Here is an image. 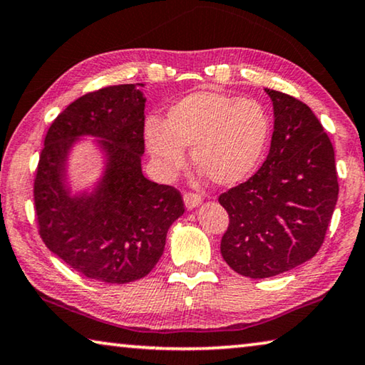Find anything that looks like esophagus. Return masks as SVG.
<instances>
[{"instance_id": "esophagus-1", "label": "esophagus", "mask_w": 365, "mask_h": 365, "mask_svg": "<svg viewBox=\"0 0 365 365\" xmlns=\"http://www.w3.org/2000/svg\"><path fill=\"white\" fill-rule=\"evenodd\" d=\"M183 200H185V206H187L188 210H192V207H196L198 205H201V196L196 193H192V192L185 193Z\"/></svg>"}]
</instances>
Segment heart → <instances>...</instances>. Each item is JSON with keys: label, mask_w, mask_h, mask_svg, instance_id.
Instances as JSON below:
<instances>
[{"label": "heart", "mask_w": 365, "mask_h": 365, "mask_svg": "<svg viewBox=\"0 0 365 365\" xmlns=\"http://www.w3.org/2000/svg\"><path fill=\"white\" fill-rule=\"evenodd\" d=\"M271 120L253 99L200 91L167 110L165 121H146V143L162 170L170 173L192 159L219 187L239 185L258 169L268 146Z\"/></svg>", "instance_id": "1"}]
</instances>
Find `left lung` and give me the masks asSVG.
Here are the masks:
<instances>
[{
	"label": "left lung",
	"mask_w": 365,
	"mask_h": 365,
	"mask_svg": "<svg viewBox=\"0 0 365 365\" xmlns=\"http://www.w3.org/2000/svg\"><path fill=\"white\" fill-rule=\"evenodd\" d=\"M266 92L274 107L268 158L247 182L219 195L229 214L222 258L253 279L315 257L339 192L333 144L315 113L284 92Z\"/></svg>",
	"instance_id": "obj_1"
}]
</instances>
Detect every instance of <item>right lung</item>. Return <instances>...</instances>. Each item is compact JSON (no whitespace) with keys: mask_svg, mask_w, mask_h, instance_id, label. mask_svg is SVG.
<instances>
[{"mask_svg":"<svg viewBox=\"0 0 365 365\" xmlns=\"http://www.w3.org/2000/svg\"><path fill=\"white\" fill-rule=\"evenodd\" d=\"M143 86V84H140ZM144 99L135 84L88 92L51 121L34 178L38 234L58 258L89 279L126 284L149 274L172 222L185 211L177 188L148 180ZM101 137L108 170L92 197L71 199L64 159L78 135Z\"/></svg>","mask_w":365,"mask_h":365,"instance_id":"add662e5","label":"right lung"}]
</instances>
